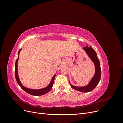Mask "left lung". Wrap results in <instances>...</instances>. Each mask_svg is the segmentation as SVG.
I'll return each mask as SVG.
<instances>
[{
	"label": "left lung",
	"instance_id": "1",
	"mask_svg": "<svg viewBox=\"0 0 123 123\" xmlns=\"http://www.w3.org/2000/svg\"><path fill=\"white\" fill-rule=\"evenodd\" d=\"M84 49L89 55V56L91 59V60L94 63L95 67V75L93 77L89 84L88 86H86L78 87L74 86H72L71 84L70 85L71 87L73 89H75L76 90L83 92H89L93 90L99 83L100 80V77H101V71H100V66L99 59L94 50L91 47H88V46L85 47Z\"/></svg>",
	"mask_w": 123,
	"mask_h": 123
}]
</instances>
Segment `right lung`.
I'll list each match as a JSON object with an SVG mask.
<instances>
[{
  "instance_id": "add662e5",
  "label": "right lung",
  "mask_w": 123,
  "mask_h": 123,
  "mask_svg": "<svg viewBox=\"0 0 123 123\" xmlns=\"http://www.w3.org/2000/svg\"><path fill=\"white\" fill-rule=\"evenodd\" d=\"M21 50V49H20L18 52V57L16 61L15 69V78H16V81H17L18 84L19 85V86L21 87V88L23 89L25 92H27L28 93L31 94V95H34V96H39V95H42L43 94H45L48 92H49L51 89L52 87L56 75H54L53 76V77H52V80H51V83H50V84L48 86V87L44 88H43L42 89H39V90H34V89H29V88H25L24 86H23L22 85V84H21L20 81L19 80V77H18V72H17V62L18 61V57H19V52H20Z\"/></svg>"
}]
</instances>
